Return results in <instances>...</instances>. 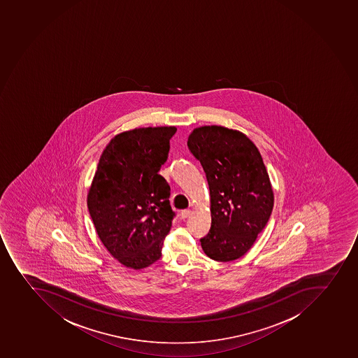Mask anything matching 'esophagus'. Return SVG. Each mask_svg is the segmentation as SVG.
Here are the masks:
<instances>
[{
    "label": "esophagus",
    "instance_id": "obj_1",
    "mask_svg": "<svg viewBox=\"0 0 358 358\" xmlns=\"http://www.w3.org/2000/svg\"><path fill=\"white\" fill-rule=\"evenodd\" d=\"M191 210H183L180 212V219H187V217H190Z\"/></svg>",
    "mask_w": 358,
    "mask_h": 358
}]
</instances>
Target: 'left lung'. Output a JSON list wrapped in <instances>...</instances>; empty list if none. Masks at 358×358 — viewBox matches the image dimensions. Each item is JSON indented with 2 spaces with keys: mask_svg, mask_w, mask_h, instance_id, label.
<instances>
[{
  "mask_svg": "<svg viewBox=\"0 0 358 358\" xmlns=\"http://www.w3.org/2000/svg\"><path fill=\"white\" fill-rule=\"evenodd\" d=\"M210 187L212 223L200 238L203 252L217 262L244 256L272 214V187L256 145L242 132L210 125L187 139Z\"/></svg>",
  "mask_w": 358,
  "mask_h": 358,
  "instance_id": "8db88e82",
  "label": "left lung"
}]
</instances>
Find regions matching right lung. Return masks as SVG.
<instances>
[{"instance_id": "obj_1", "label": "right lung", "mask_w": 358, "mask_h": 358, "mask_svg": "<svg viewBox=\"0 0 358 358\" xmlns=\"http://www.w3.org/2000/svg\"><path fill=\"white\" fill-rule=\"evenodd\" d=\"M175 127L122 132L99 160L87 207L98 236L120 263L141 269L161 258L175 212L160 174Z\"/></svg>"}]
</instances>
